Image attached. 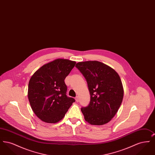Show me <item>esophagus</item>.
I'll use <instances>...</instances> for the list:
<instances>
[{
	"label": "esophagus",
	"instance_id": "1",
	"mask_svg": "<svg viewBox=\"0 0 155 155\" xmlns=\"http://www.w3.org/2000/svg\"><path fill=\"white\" fill-rule=\"evenodd\" d=\"M75 101H76L77 102H78V101H79V97L78 96H77L75 97Z\"/></svg>",
	"mask_w": 155,
	"mask_h": 155
}]
</instances>
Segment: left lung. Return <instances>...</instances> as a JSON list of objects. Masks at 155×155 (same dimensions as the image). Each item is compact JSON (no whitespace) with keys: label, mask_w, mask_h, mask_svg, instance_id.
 Masks as SVG:
<instances>
[{"label":"left lung","mask_w":155,"mask_h":155,"mask_svg":"<svg viewBox=\"0 0 155 155\" xmlns=\"http://www.w3.org/2000/svg\"><path fill=\"white\" fill-rule=\"evenodd\" d=\"M75 67L85 77L90 93V102L81 111L92 125L107 123L113 118L122 103L124 90L116 71L97 61L79 62Z\"/></svg>","instance_id":"obj_1"}]
</instances>
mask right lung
I'll use <instances>...</instances> for the list:
<instances>
[{
    "label": "right lung",
    "instance_id": "1",
    "mask_svg": "<svg viewBox=\"0 0 155 155\" xmlns=\"http://www.w3.org/2000/svg\"><path fill=\"white\" fill-rule=\"evenodd\" d=\"M75 64L67 59H56L41 67L31 77L28 97L32 110L42 121L59 122L75 102L66 95L64 80Z\"/></svg>",
    "mask_w": 155,
    "mask_h": 155
}]
</instances>
